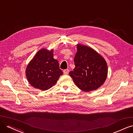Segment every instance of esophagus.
<instances>
[{"label": "esophagus", "mask_w": 133, "mask_h": 133, "mask_svg": "<svg viewBox=\"0 0 133 133\" xmlns=\"http://www.w3.org/2000/svg\"><path fill=\"white\" fill-rule=\"evenodd\" d=\"M68 73H69V70H68L66 69V70H63V73L65 75H68Z\"/></svg>", "instance_id": "esophagus-1"}]
</instances>
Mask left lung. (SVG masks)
<instances>
[{
	"mask_svg": "<svg viewBox=\"0 0 133 133\" xmlns=\"http://www.w3.org/2000/svg\"><path fill=\"white\" fill-rule=\"evenodd\" d=\"M77 49L75 68L69 75L81 90L85 92L96 90L106 79L107 63L104 57L89 46L78 44Z\"/></svg>",
	"mask_w": 133,
	"mask_h": 133,
	"instance_id": "8db88e82",
	"label": "left lung"
}]
</instances>
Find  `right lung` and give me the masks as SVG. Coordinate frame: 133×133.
Segmentation results:
<instances>
[{
	"label": "right lung",
	"mask_w": 133,
	"mask_h": 133,
	"mask_svg": "<svg viewBox=\"0 0 133 133\" xmlns=\"http://www.w3.org/2000/svg\"><path fill=\"white\" fill-rule=\"evenodd\" d=\"M53 50L42 49L29 62L26 70L28 81L34 88L42 90L50 89L63 74L57 60L53 57Z\"/></svg>",
	"instance_id": "1"
}]
</instances>
